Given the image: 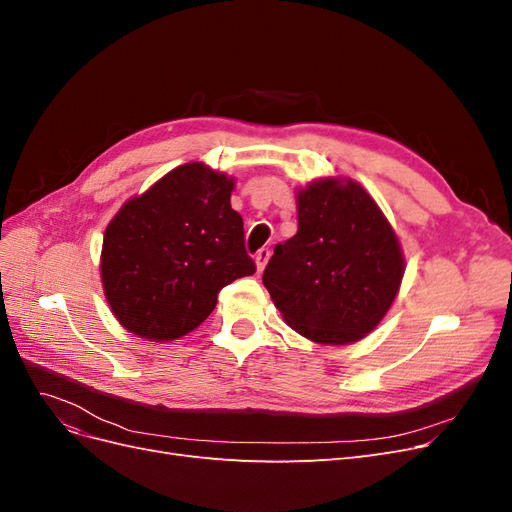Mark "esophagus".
I'll use <instances>...</instances> for the list:
<instances>
[{
  "label": "esophagus",
  "mask_w": 512,
  "mask_h": 512,
  "mask_svg": "<svg viewBox=\"0 0 512 512\" xmlns=\"http://www.w3.org/2000/svg\"><path fill=\"white\" fill-rule=\"evenodd\" d=\"M269 258H271V250L269 247H260V250L256 252V256H254V260H256V269H258V273L267 267V262H269Z\"/></svg>",
  "instance_id": "34e87169"
}]
</instances>
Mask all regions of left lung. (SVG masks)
<instances>
[{"label":"left lung","mask_w":512,"mask_h":512,"mask_svg":"<svg viewBox=\"0 0 512 512\" xmlns=\"http://www.w3.org/2000/svg\"><path fill=\"white\" fill-rule=\"evenodd\" d=\"M299 230L262 275L290 329L322 346L359 342L393 305L406 260L393 226L359 183L318 179L297 194Z\"/></svg>","instance_id":"1"}]
</instances>
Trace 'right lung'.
Listing matches in <instances>:
<instances>
[{
	"label": "right lung",
	"instance_id": "add662e5",
	"mask_svg": "<svg viewBox=\"0 0 512 512\" xmlns=\"http://www.w3.org/2000/svg\"><path fill=\"white\" fill-rule=\"evenodd\" d=\"M232 188L224 173L190 162L117 211L104 232L100 275L123 329L149 342L188 335L224 286L256 271L243 218L230 207Z\"/></svg>",
	"mask_w": 512,
	"mask_h": 512
}]
</instances>
